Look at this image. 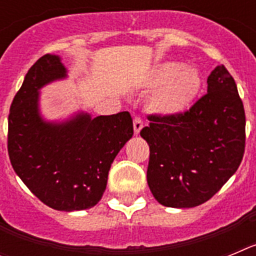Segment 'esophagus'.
<instances>
[{
  "label": "esophagus",
  "mask_w": 256,
  "mask_h": 256,
  "mask_svg": "<svg viewBox=\"0 0 256 256\" xmlns=\"http://www.w3.org/2000/svg\"><path fill=\"white\" fill-rule=\"evenodd\" d=\"M142 126H144V122H142V119L138 116H136L134 119H133V128H134L136 134H138L140 130H142Z\"/></svg>",
  "instance_id": "esophagus-1"
}]
</instances>
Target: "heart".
I'll return each instance as SVG.
<instances>
[{"label":"heart","mask_w":256,"mask_h":256,"mask_svg":"<svg viewBox=\"0 0 256 256\" xmlns=\"http://www.w3.org/2000/svg\"><path fill=\"white\" fill-rule=\"evenodd\" d=\"M144 87L154 91L148 108L155 114L177 116L187 112L196 100L201 78L196 69L180 62L164 61L156 65L146 78Z\"/></svg>","instance_id":"obj_1"}]
</instances>
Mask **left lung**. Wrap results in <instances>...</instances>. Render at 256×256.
Here are the masks:
<instances>
[{"mask_svg":"<svg viewBox=\"0 0 256 256\" xmlns=\"http://www.w3.org/2000/svg\"><path fill=\"white\" fill-rule=\"evenodd\" d=\"M141 137L150 146L148 183L168 208H194L216 195L245 152V108L224 65L208 78V92L177 116L148 115Z\"/></svg>","mask_w":256,"mask_h":256,"instance_id":"left-lung-1","label":"left lung"}]
</instances>
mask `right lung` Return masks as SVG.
I'll list each match as a JSON object with an SVG mask.
<instances>
[{"instance_id": "right-lung-1", "label": "right lung", "mask_w": 256, "mask_h": 256, "mask_svg": "<svg viewBox=\"0 0 256 256\" xmlns=\"http://www.w3.org/2000/svg\"><path fill=\"white\" fill-rule=\"evenodd\" d=\"M65 76L55 55L32 65L11 104L8 151L14 170L33 195L52 209L73 212L101 200L112 162L133 136V123L128 112L44 123L38 114V90Z\"/></svg>"}]
</instances>
